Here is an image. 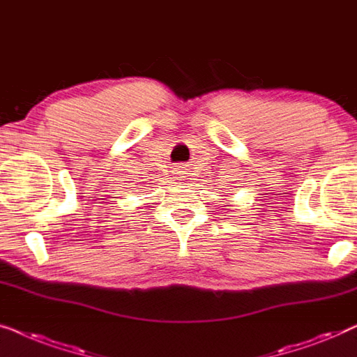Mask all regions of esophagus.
Segmentation results:
<instances>
[{"label": "esophagus", "mask_w": 357, "mask_h": 357, "mask_svg": "<svg viewBox=\"0 0 357 357\" xmlns=\"http://www.w3.org/2000/svg\"><path fill=\"white\" fill-rule=\"evenodd\" d=\"M178 174H181V176H185V174H188V172H185V167H181V168H178Z\"/></svg>", "instance_id": "1"}]
</instances>
